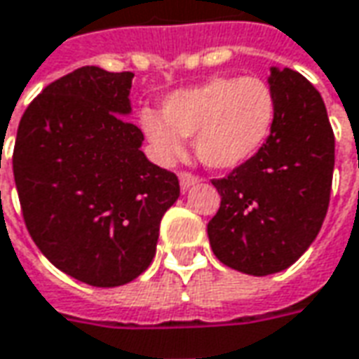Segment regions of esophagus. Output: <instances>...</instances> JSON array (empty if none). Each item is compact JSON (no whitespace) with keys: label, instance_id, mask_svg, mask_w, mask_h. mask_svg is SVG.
<instances>
[{"label":"esophagus","instance_id":"34e87169","mask_svg":"<svg viewBox=\"0 0 359 359\" xmlns=\"http://www.w3.org/2000/svg\"><path fill=\"white\" fill-rule=\"evenodd\" d=\"M179 180H180V188H182V190H188L190 187H194L196 182H200V177L192 175V172L182 171L179 175Z\"/></svg>","mask_w":359,"mask_h":359}]
</instances>
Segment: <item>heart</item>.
<instances>
[{
	"label": "heart",
	"instance_id": "1",
	"mask_svg": "<svg viewBox=\"0 0 359 359\" xmlns=\"http://www.w3.org/2000/svg\"><path fill=\"white\" fill-rule=\"evenodd\" d=\"M278 118L274 89L262 77L222 75L180 89L163 102L161 116L142 112V130L163 161L184 154L182 137H194V151L205 167L237 169L266 145Z\"/></svg>",
	"mask_w": 359,
	"mask_h": 359
}]
</instances>
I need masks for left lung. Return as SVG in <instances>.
Here are the masks:
<instances>
[{
  "label": "left lung",
  "instance_id": "8db88e82",
  "mask_svg": "<svg viewBox=\"0 0 359 359\" xmlns=\"http://www.w3.org/2000/svg\"><path fill=\"white\" fill-rule=\"evenodd\" d=\"M278 118L250 161L214 179L222 204L208 223L214 255L250 276L282 272L302 257L325 222L334 169V134L319 91L290 67L268 79Z\"/></svg>",
  "mask_w": 359,
  "mask_h": 359
}]
</instances>
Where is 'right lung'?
I'll return each instance as SVG.
<instances>
[{
    "instance_id": "right-lung-1",
    "label": "right lung",
    "mask_w": 359,
    "mask_h": 359,
    "mask_svg": "<svg viewBox=\"0 0 359 359\" xmlns=\"http://www.w3.org/2000/svg\"><path fill=\"white\" fill-rule=\"evenodd\" d=\"M132 72L83 66L27 107L13 149L25 225L40 252L95 287L132 282L151 264L177 175L142 151L128 122Z\"/></svg>"
}]
</instances>
